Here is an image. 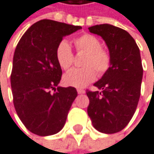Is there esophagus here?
<instances>
[{
  "instance_id": "esophagus-1",
  "label": "esophagus",
  "mask_w": 154,
  "mask_h": 154,
  "mask_svg": "<svg viewBox=\"0 0 154 154\" xmlns=\"http://www.w3.org/2000/svg\"><path fill=\"white\" fill-rule=\"evenodd\" d=\"M77 92L79 94H83V93H85V91L82 90V89H77Z\"/></svg>"
}]
</instances>
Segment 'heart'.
<instances>
[{
    "label": "heart",
    "mask_w": 154,
    "mask_h": 154,
    "mask_svg": "<svg viewBox=\"0 0 154 154\" xmlns=\"http://www.w3.org/2000/svg\"><path fill=\"white\" fill-rule=\"evenodd\" d=\"M78 51L86 53L83 62L84 68L72 69L63 76V82L72 87L83 88L96 79V72L104 74L111 66V56L102 48L101 41L91 34H83L74 40ZM55 58L63 70H68L73 63V54L70 44L66 41L61 42L55 51Z\"/></svg>",
    "instance_id": "b5f03b06"
}]
</instances>
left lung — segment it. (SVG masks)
Listing matches in <instances>:
<instances>
[{"instance_id": "1", "label": "left lung", "mask_w": 154, "mask_h": 154, "mask_svg": "<svg viewBox=\"0 0 154 154\" xmlns=\"http://www.w3.org/2000/svg\"><path fill=\"white\" fill-rule=\"evenodd\" d=\"M105 42L111 66L93 85L99 91H87V109L93 127L103 133H115L129 123L136 111L141 95L143 65L139 47L126 31L111 24L89 28Z\"/></svg>"}]
</instances>
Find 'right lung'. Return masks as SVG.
<instances>
[{
  "instance_id": "obj_1",
  "label": "right lung",
  "mask_w": 154,
  "mask_h": 154,
  "mask_svg": "<svg viewBox=\"0 0 154 154\" xmlns=\"http://www.w3.org/2000/svg\"><path fill=\"white\" fill-rule=\"evenodd\" d=\"M80 29L41 20L26 31L16 46L11 74L13 104L24 126L37 135L59 132L77 97L74 87L58 86L63 72L55 51L64 36Z\"/></svg>"
}]
</instances>
